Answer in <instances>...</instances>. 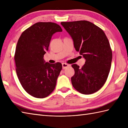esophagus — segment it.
Returning a JSON list of instances; mask_svg holds the SVG:
<instances>
[{
	"mask_svg": "<svg viewBox=\"0 0 128 128\" xmlns=\"http://www.w3.org/2000/svg\"><path fill=\"white\" fill-rule=\"evenodd\" d=\"M62 69H64L66 68L69 67V65L66 64V63H65V62H63V63H62Z\"/></svg>",
	"mask_w": 128,
	"mask_h": 128,
	"instance_id": "34e87169",
	"label": "esophagus"
}]
</instances>
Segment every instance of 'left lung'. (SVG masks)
<instances>
[{
    "label": "left lung",
    "mask_w": 128,
    "mask_h": 128,
    "mask_svg": "<svg viewBox=\"0 0 128 128\" xmlns=\"http://www.w3.org/2000/svg\"><path fill=\"white\" fill-rule=\"evenodd\" d=\"M61 25L72 37L75 50L86 60L81 68L77 64L72 66L75 70L72 85L81 94H94L104 85L110 72L112 52L107 37L101 28L88 21Z\"/></svg>",
    "instance_id": "8db88e82"
}]
</instances>
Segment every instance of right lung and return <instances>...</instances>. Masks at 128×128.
Instances as JSON below:
<instances>
[{
	"instance_id": "add662e5",
	"label": "right lung",
	"mask_w": 128,
	"mask_h": 128,
	"mask_svg": "<svg viewBox=\"0 0 128 128\" xmlns=\"http://www.w3.org/2000/svg\"><path fill=\"white\" fill-rule=\"evenodd\" d=\"M62 31L56 23L40 22L24 31L18 40L14 56L16 74L24 89L34 97H47L56 88L62 65L46 62L43 57L53 34Z\"/></svg>"
}]
</instances>
